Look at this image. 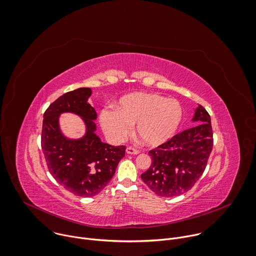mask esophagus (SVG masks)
<instances>
[{
  "label": "esophagus",
  "instance_id": "1",
  "mask_svg": "<svg viewBox=\"0 0 256 256\" xmlns=\"http://www.w3.org/2000/svg\"><path fill=\"white\" fill-rule=\"evenodd\" d=\"M126 153L127 154H132V155H137L139 154V151L135 148H132V147H127L126 148Z\"/></svg>",
  "mask_w": 256,
  "mask_h": 256
}]
</instances>
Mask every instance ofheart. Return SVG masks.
Masks as SVG:
<instances>
[{"label":"heart","instance_id":"1","mask_svg":"<svg viewBox=\"0 0 256 256\" xmlns=\"http://www.w3.org/2000/svg\"><path fill=\"white\" fill-rule=\"evenodd\" d=\"M182 115V106L177 100L157 93L136 92L121 97L115 111L102 110L100 123L114 142H122L135 124L136 136L144 145L155 148L174 136Z\"/></svg>","mask_w":256,"mask_h":256}]
</instances>
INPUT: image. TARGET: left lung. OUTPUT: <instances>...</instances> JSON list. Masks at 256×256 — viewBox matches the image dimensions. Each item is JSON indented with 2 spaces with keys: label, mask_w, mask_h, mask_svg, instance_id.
I'll return each instance as SVG.
<instances>
[{
  "label": "left lung",
  "mask_w": 256,
  "mask_h": 256,
  "mask_svg": "<svg viewBox=\"0 0 256 256\" xmlns=\"http://www.w3.org/2000/svg\"><path fill=\"white\" fill-rule=\"evenodd\" d=\"M191 121L197 125L149 151L152 163L141 178L159 196L173 197L187 192L205 170L213 146L211 119L198 105Z\"/></svg>",
  "instance_id": "left-lung-1"
}]
</instances>
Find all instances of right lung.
<instances>
[{"label":"right lung","instance_id":"add662e5","mask_svg":"<svg viewBox=\"0 0 256 256\" xmlns=\"http://www.w3.org/2000/svg\"><path fill=\"white\" fill-rule=\"evenodd\" d=\"M90 88L65 93L44 113L41 145L48 169L66 190L81 197L100 193L115 174L125 156V146H112L96 134L97 113L88 103ZM64 112L79 116L86 125L80 138H69L62 131L60 116Z\"/></svg>","mask_w":256,"mask_h":256}]
</instances>
